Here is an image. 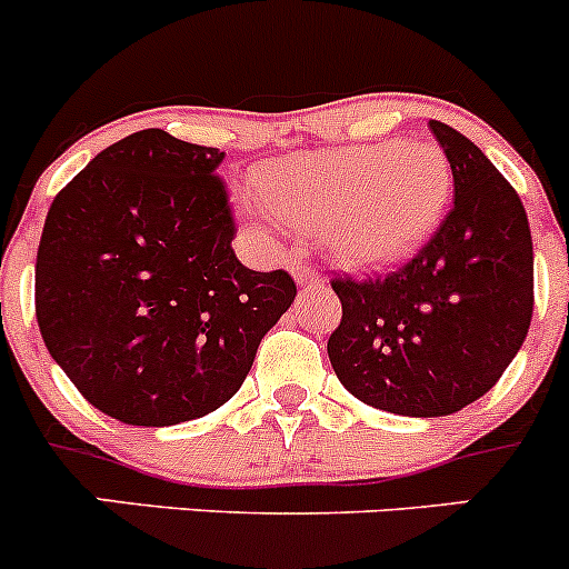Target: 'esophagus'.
I'll return each mask as SVG.
<instances>
[{"instance_id": "esophagus-1", "label": "esophagus", "mask_w": 569, "mask_h": 569, "mask_svg": "<svg viewBox=\"0 0 569 569\" xmlns=\"http://www.w3.org/2000/svg\"><path fill=\"white\" fill-rule=\"evenodd\" d=\"M291 274H295V280L297 283H317L319 280V272L313 267H308V263H297L295 269H291Z\"/></svg>"}]
</instances>
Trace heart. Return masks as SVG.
I'll list each match as a JSON object with an SVG mask.
<instances>
[{"label": "heart", "mask_w": 569, "mask_h": 569, "mask_svg": "<svg viewBox=\"0 0 569 569\" xmlns=\"http://www.w3.org/2000/svg\"><path fill=\"white\" fill-rule=\"evenodd\" d=\"M252 231L317 228L341 261L366 267L410 252L443 217L451 168L432 142H380L291 157L258 178Z\"/></svg>", "instance_id": "1"}]
</instances>
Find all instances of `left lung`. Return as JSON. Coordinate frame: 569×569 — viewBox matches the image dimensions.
<instances>
[{"instance_id":"left-lung-1","label":"left lung","mask_w":569,"mask_h":569,"mask_svg":"<svg viewBox=\"0 0 569 569\" xmlns=\"http://www.w3.org/2000/svg\"><path fill=\"white\" fill-rule=\"evenodd\" d=\"M455 176V206L393 272L336 278L341 325L327 341L355 399L412 418L462 410L501 380L533 311V248L523 203L496 164L429 120Z\"/></svg>"}]
</instances>
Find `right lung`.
<instances>
[{
  "mask_svg": "<svg viewBox=\"0 0 569 569\" xmlns=\"http://www.w3.org/2000/svg\"><path fill=\"white\" fill-rule=\"evenodd\" d=\"M220 148L142 129L51 203L36 261L46 349L79 393L131 427L226 405L297 297L289 272L237 258Z\"/></svg>",
  "mask_w": 569,
  "mask_h": 569,
  "instance_id": "right-lung-1",
  "label": "right lung"
}]
</instances>
